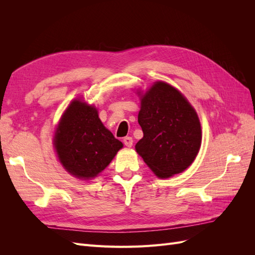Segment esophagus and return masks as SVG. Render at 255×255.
I'll return each mask as SVG.
<instances>
[{
  "mask_svg": "<svg viewBox=\"0 0 255 255\" xmlns=\"http://www.w3.org/2000/svg\"><path fill=\"white\" fill-rule=\"evenodd\" d=\"M123 143H125L127 146H128V148H130V146L133 145V138L132 137H125L123 138Z\"/></svg>",
  "mask_w": 255,
  "mask_h": 255,
  "instance_id": "esophagus-1",
  "label": "esophagus"
}]
</instances>
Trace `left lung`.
I'll use <instances>...</instances> for the list:
<instances>
[{
  "label": "left lung",
  "instance_id": "8db88e82",
  "mask_svg": "<svg viewBox=\"0 0 255 255\" xmlns=\"http://www.w3.org/2000/svg\"><path fill=\"white\" fill-rule=\"evenodd\" d=\"M143 137L137 153L158 177L184 171L195 160L201 145L198 115L179 90L156 82L141 98L138 114Z\"/></svg>",
  "mask_w": 255,
  "mask_h": 255
}]
</instances>
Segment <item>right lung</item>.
<instances>
[{"label":"right lung","instance_id":"add662e5","mask_svg":"<svg viewBox=\"0 0 255 255\" xmlns=\"http://www.w3.org/2000/svg\"><path fill=\"white\" fill-rule=\"evenodd\" d=\"M54 145L66 170L87 180L103 171L123 146L102 125L96 107L79 100L61 117Z\"/></svg>","mask_w":255,"mask_h":255}]
</instances>
